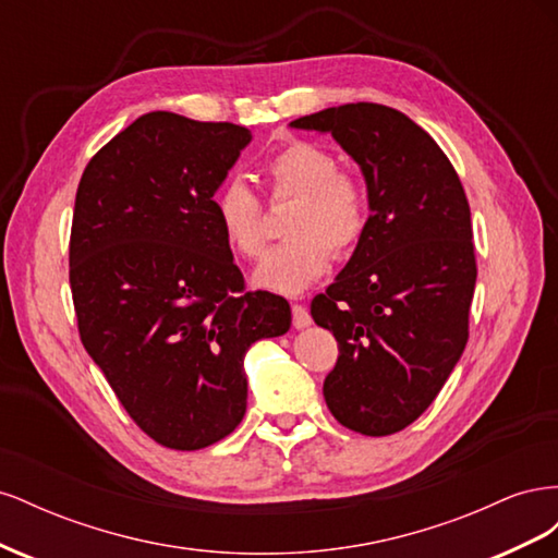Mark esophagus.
I'll return each mask as SVG.
<instances>
[{
    "instance_id": "obj_1",
    "label": "esophagus",
    "mask_w": 558,
    "mask_h": 558,
    "mask_svg": "<svg viewBox=\"0 0 558 558\" xmlns=\"http://www.w3.org/2000/svg\"><path fill=\"white\" fill-rule=\"evenodd\" d=\"M293 328L298 330H305L312 326V316H310V310L305 305H293Z\"/></svg>"
}]
</instances>
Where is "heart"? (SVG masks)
<instances>
[{
    "instance_id": "heart-1",
    "label": "heart",
    "mask_w": 558,
    "mask_h": 558,
    "mask_svg": "<svg viewBox=\"0 0 558 558\" xmlns=\"http://www.w3.org/2000/svg\"><path fill=\"white\" fill-rule=\"evenodd\" d=\"M275 199L295 197L289 218V242L275 246L253 272L258 289L300 295L314 286L332 260V251H351L367 226L365 183L340 170L335 154L312 142L281 146L263 165ZM214 216L228 246L242 258H256L265 248V218L258 195L242 179H228L214 195Z\"/></svg>"
}]
</instances>
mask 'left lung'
I'll list each match as a JSON object with an SVG mask.
<instances>
[{
	"label": "left lung",
	"instance_id": "8db88e82",
	"mask_svg": "<svg viewBox=\"0 0 558 558\" xmlns=\"http://www.w3.org/2000/svg\"><path fill=\"white\" fill-rule=\"evenodd\" d=\"M291 128L332 134L367 185L363 238L312 300L340 347L326 404L349 430L398 433L428 410L468 342L477 265L465 191L430 134L391 107H330Z\"/></svg>",
	"mask_w": 558,
	"mask_h": 558
}]
</instances>
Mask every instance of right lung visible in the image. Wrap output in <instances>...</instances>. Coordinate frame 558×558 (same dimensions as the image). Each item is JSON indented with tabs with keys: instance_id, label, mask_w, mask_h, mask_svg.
Returning a JSON list of instances; mask_svg holds the SVG:
<instances>
[{
	"instance_id": "1",
	"label": "right lung",
	"mask_w": 558,
	"mask_h": 558,
	"mask_svg": "<svg viewBox=\"0 0 558 558\" xmlns=\"http://www.w3.org/2000/svg\"><path fill=\"white\" fill-rule=\"evenodd\" d=\"M248 142L242 125L150 111L97 150L76 191L81 342L134 424L179 451L240 426L248 347L291 328L281 295L244 293L211 207Z\"/></svg>"
}]
</instances>
